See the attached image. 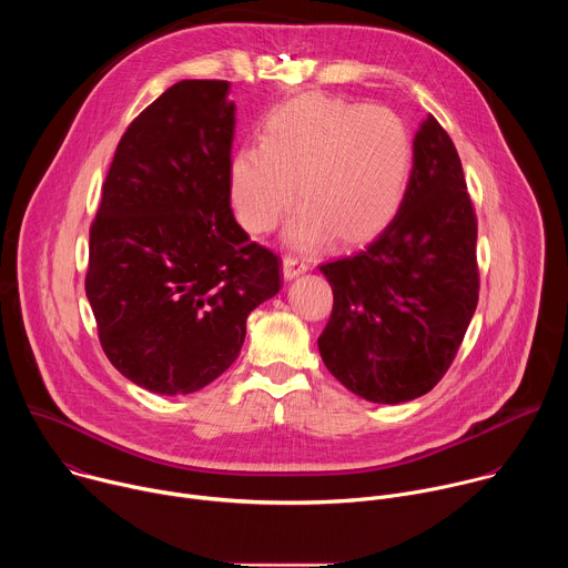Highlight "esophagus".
I'll return each instance as SVG.
<instances>
[{
	"label": "esophagus",
	"instance_id": "34e87169",
	"mask_svg": "<svg viewBox=\"0 0 568 568\" xmlns=\"http://www.w3.org/2000/svg\"><path fill=\"white\" fill-rule=\"evenodd\" d=\"M307 270H310V265L301 256H285L283 258V276L285 278H296L298 274H305Z\"/></svg>",
	"mask_w": 568,
	"mask_h": 568
}]
</instances>
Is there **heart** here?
I'll list each match as a JSON object with an SVG mask.
<instances>
[{
	"mask_svg": "<svg viewBox=\"0 0 568 568\" xmlns=\"http://www.w3.org/2000/svg\"><path fill=\"white\" fill-rule=\"evenodd\" d=\"M414 169V143L388 108L305 94L272 110L258 145L240 148L229 166L240 224L261 235L290 209L287 235L310 247L328 233L342 245L371 240L399 211Z\"/></svg>",
	"mask_w": 568,
	"mask_h": 568,
	"instance_id": "b5f03b06",
	"label": "heart"
}]
</instances>
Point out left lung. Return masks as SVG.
<instances>
[{
  "label": "left lung",
  "instance_id": "left-lung-1",
  "mask_svg": "<svg viewBox=\"0 0 568 568\" xmlns=\"http://www.w3.org/2000/svg\"><path fill=\"white\" fill-rule=\"evenodd\" d=\"M318 270L335 296L318 353L348 390L399 404L443 379L478 303V265L460 156L432 114L393 222L359 254Z\"/></svg>",
  "mask_w": 568,
  "mask_h": 568
}]
</instances>
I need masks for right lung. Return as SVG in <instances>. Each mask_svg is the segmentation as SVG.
Listing matches in <instances>:
<instances>
[{"label":"right lung","instance_id":"right-lung-1","mask_svg":"<svg viewBox=\"0 0 568 568\" xmlns=\"http://www.w3.org/2000/svg\"><path fill=\"white\" fill-rule=\"evenodd\" d=\"M229 88L180 80L128 125L90 229L85 292L101 346L161 395L220 377L250 312L281 290V258L231 211Z\"/></svg>","mask_w":568,"mask_h":568}]
</instances>
